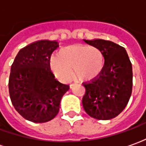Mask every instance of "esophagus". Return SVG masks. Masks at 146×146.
Listing matches in <instances>:
<instances>
[{"instance_id":"esophagus-1","label":"esophagus","mask_w":146,"mask_h":146,"mask_svg":"<svg viewBox=\"0 0 146 146\" xmlns=\"http://www.w3.org/2000/svg\"><path fill=\"white\" fill-rule=\"evenodd\" d=\"M75 84H70V88H73V87H74Z\"/></svg>"}]
</instances>
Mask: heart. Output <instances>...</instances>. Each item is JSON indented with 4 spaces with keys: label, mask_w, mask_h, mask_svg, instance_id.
<instances>
[{
    "label": "heart",
    "mask_w": 146,
    "mask_h": 146,
    "mask_svg": "<svg viewBox=\"0 0 146 146\" xmlns=\"http://www.w3.org/2000/svg\"><path fill=\"white\" fill-rule=\"evenodd\" d=\"M105 66L104 53L100 48L87 44L67 46L52 54L50 58L51 71L62 81L71 79L73 67L78 78H82L84 81H93L102 75Z\"/></svg>",
    "instance_id": "heart-1"
}]
</instances>
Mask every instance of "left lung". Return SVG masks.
Returning <instances> with one entry per match:
<instances>
[{"instance_id": "obj_1", "label": "left lung", "mask_w": 146, "mask_h": 146, "mask_svg": "<svg viewBox=\"0 0 146 146\" xmlns=\"http://www.w3.org/2000/svg\"><path fill=\"white\" fill-rule=\"evenodd\" d=\"M100 48L106 57V66L97 80L84 84L86 93L83 106L89 116L110 120L121 113L129 100L133 88L132 63L125 49L111 41L84 40Z\"/></svg>"}]
</instances>
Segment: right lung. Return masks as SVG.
I'll use <instances>...</instances> for the list:
<instances>
[{
  "label": "right lung",
  "mask_w": 146,
  "mask_h": 146,
  "mask_svg": "<svg viewBox=\"0 0 146 146\" xmlns=\"http://www.w3.org/2000/svg\"><path fill=\"white\" fill-rule=\"evenodd\" d=\"M57 47V41L34 42L19 50L11 66L12 104L21 116L34 123H45L57 116L62 97L70 88L54 78L50 67V55Z\"/></svg>",
  "instance_id": "right-lung-1"
}]
</instances>
